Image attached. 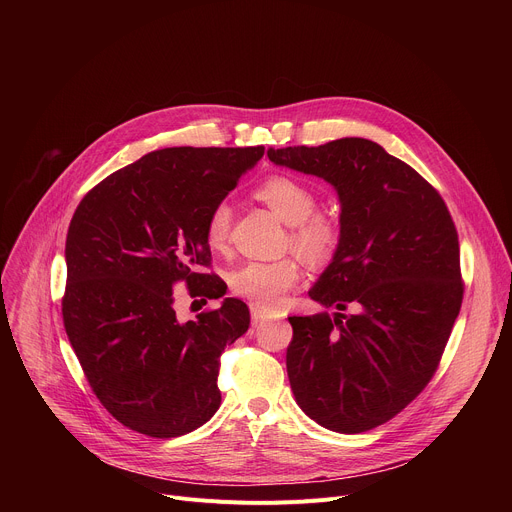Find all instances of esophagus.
<instances>
[{
  "label": "esophagus",
  "instance_id": "34e87169",
  "mask_svg": "<svg viewBox=\"0 0 512 512\" xmlns=\"http://www.w3.org/2000/svg\"><path fill=\"white\" fill-rule=\"evenodd\" d=\"M251 322H253V326H261V324H265V322H267L265 312H261L259 308L251 306Z\"/></svg>",
  "mask_w": 512,
  "mask_h": 512
}]
</instances>
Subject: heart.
Returning a JSON list of instances; mask_svg holds the SVG:
<instances>
[{
	"label": "heart",
	"instance_id": "obj_1",
	"mask_svg": "<svg viewBox=\"0 0 512 512\" xmlns=\"http://www.w3.org/2000/svg\"><path fill=\"white\" fill-rule=\"evenodd\" d=\"M255 196L265 202L283 223L289 225V243L306 261L322 265L336 253L340 231L334 218L314 212L318 198L310 186L291 176H269L257 188ZM231 231V208L216 204L204 225V239L210 249L227 247ZM302 267L296 257L277 261H247L231 277V289L239 298L249 300L255 308H275L289 289L300 283Z\"/></svg>",
	"mask_w": 512,
	"mask_h": 512
}]
</instances>
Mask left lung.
Here are the masks:
<instances>
[{"label": "left lung", "instance_id": "obj_1", "mask_svg": "<svg viewBox=\"0 0 512 512\" xmlns=\"http://www.w3.org/2000/svg\"><path fill=\"white\" fill-rule=\"evenodd\" d=\"M267 156L324 178L340 198V241L310 289L336 312L289 318L291 391L322 427L369 431L403 411L440 364L464 298L456 225L437 190L371 139ZM348 307L359 312L342 315Z\"/></svg>", "mask_w": 512, "mask_h": 512}]
</instances>
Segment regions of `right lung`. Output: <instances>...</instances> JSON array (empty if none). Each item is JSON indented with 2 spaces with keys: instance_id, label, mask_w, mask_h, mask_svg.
<instances>
[{
  "instance_id": "1",
  "label": "right lung",
  "mask_w": 512,
  "mask_h": 512,
  "mask_svg": "<svg viewBox=\"0 0 512 512\" xmlns=\"http://www.w3.org/2000/svg\"><path fill=\"white\" fill-rule=\"evenodd\" d=\"M265 148H166L99 182L66 235L62 320L103 407L150 437H178L221 407V354L249 328L247 304L180 322L172 287L218 300L225 281L204 273L210 210ZM204 300V302H206Z\"/></svg>"
}]
</instances>
